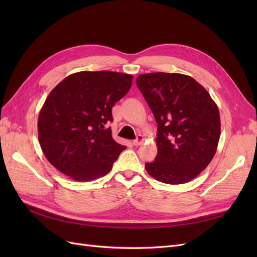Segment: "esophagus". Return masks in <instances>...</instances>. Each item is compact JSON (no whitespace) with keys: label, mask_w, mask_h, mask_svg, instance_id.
Listing matches in <instances>:
<instances>
[{"label":"esophagus","mask_w":257,"mask_h":257,"mask_svg":"<svg viewBox=\"0 0 257 257\" xmlns=\"http://www.w3.org/2000/svg\"><path fill=\"white\" fill-rule=\"evenodd\" d=\"M144 141H145V137L143 135H138L137 138L133 142V144L134 146H141L144 143Z\"/></svg>","instance_id":"34e87169"}]
</instances>
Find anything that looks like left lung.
<instances>
[{
    "label": "left lung",
    "mask_w": 257,
    "mask_h": 257,
    "mask_svg": "<svg viewBox=\"0 0 257 257\" xmlns=\"http://www.w3.org/2000/svg\"><path fill=\"white\" fill-rule=\"evenodd\" d=\"M158 123L155 160L148 174L167 184L197 177L216 152L221 135L220 113L207 90L192 77L150 73L136 79Z\"/></svg>",
    "instance_id": "1"
}]
</instances>
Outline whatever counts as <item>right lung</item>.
<instances>
[{
	"label": "right lung",
	"mask_w": 257,
	"mask_h": 257,
	"mask_svg": "<svg viewBox=\"0 0 257 257\" xmlns=\"http://www.w3.org/2000/svg\"><path fill=\"white\" fill-rule=\"evenodd\" d=\"M133 76L83 71L67 76L46 98L38 115V142L48 162L76 181L110 172L126 149L114 142L111 109L131 89Z\"/></svg>",
	"instance_id": "1"
}]
</instances>
